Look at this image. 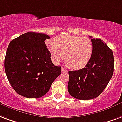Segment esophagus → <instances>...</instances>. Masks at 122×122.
I'll return each mask as SVG.
<instances>
[{"instance_id":"34e87169","label":"esophagus","mask_w":122,"mask_h":122,"mask_svg":"<svg viewBox=\"0 0 122 122\" xmlns=\"http://www.w3.org/2000/svg\"><path fill=\"white\" fill-rule=\"evenodd\" d=\"M61 70H62V72H67V70L65 69V68H63V67H62V68H61Z\"/></svg>"}]
</instances>
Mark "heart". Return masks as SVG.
<instances>
[{
  "label": "heart",
  "instance_id": "1",
  "mask_svg": "<svg viewBox=\"0 0 122 122\" xmlns=\"http://www.w3.org/2000/svg\"><path fill=\"white\" fill-rule=\"evenodd\" d=\"M53 61L58 63L65 59L70 68L78 70L83 68L90 61L93 47L91 41L85 37L69 35L57 37L48 45Z\"/></svg>",
  "mask_w": 122,
  "mask_h": 122
}]
</instances>
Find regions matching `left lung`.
Masks as SVG:
<instances>
[{"label":"left lung","instance_id":"1","mask_svg":"<svg viewBox=\"0 0 122 122\" xmlns=\"http://www.w3.org/2000/svg\"><path fill=\"white\" fill-rule=\"evenodd\" d=\"M91 38L93 52L85 67L68 71V91L74 98L87 100L98 97L107 86L114 72L113 52L100 39Z\"/></svg>","mask_w":122,"mask_h":122}]
</instances>
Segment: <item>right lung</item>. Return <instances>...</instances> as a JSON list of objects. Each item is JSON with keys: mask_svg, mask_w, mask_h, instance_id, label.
Returning a JSON list of instances; mask_svg holds the SVG:
<instances>
[{"mask_svg": "<svg viewBox=\"0 0 122 122\" xmlns=\"http://www.w3.org/2000/svg\"><path fill=\"white\" fill-rule=\"evenodd\" d=\"M50 38L44 33L27 32L9 44L4 68L10 83L19 95L41 98L61 74V66L52 63L45 45Z\"/></svg>", "mask_w": 122, "mask_h": 122, "instance_id": "1", "label": "right lung"}]
</instances>
